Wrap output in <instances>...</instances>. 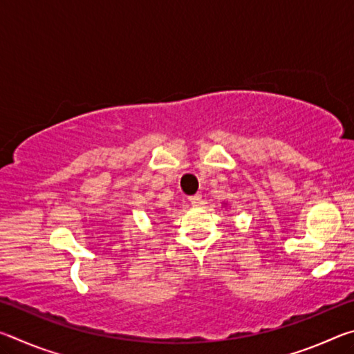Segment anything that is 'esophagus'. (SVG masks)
Returning a JSON list of instances; mask_svg holds the SVG:
<instances>
[{
  "instance_id": "esophagus-1",
  "label": "esophagus",
  "mask_w": 354,
  "mask_h": 354,
  "mask_svg": "<svg viewBox=\"0 0 354 354\" xmlns=\"http://www.w3.org/2000/svg\"><path fill=\"white\" fill-rule=\"evenodd\" d=\"M189 201H190V205L192 206H200L201 205V195H194V196H190V198H189Z\"/></svg>"
}]
</instances>
